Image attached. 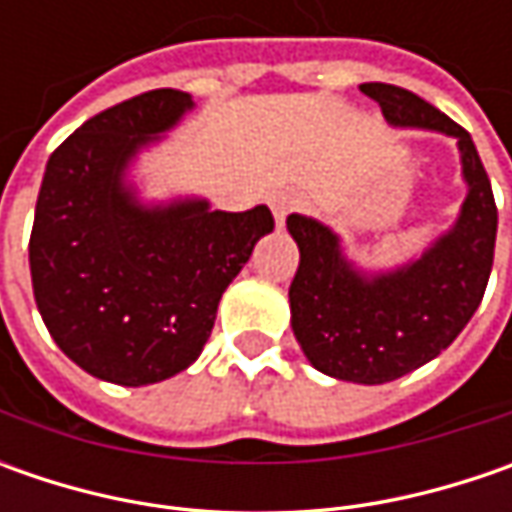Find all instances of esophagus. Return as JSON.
<instances>
[{
	"label": "esophagus",
	"mask_w": 512,
	"mask_h": 512,
	"mask_svg": "<svg viewBox=\"0 0 512 512\" xmlns=\"http://www.w3.org/2000/svg\"><path fill=\"white\" fill-rule=\"evenodd\" d=\"M296 210V199L287 196V193H279L273 196V216H276V230H285V219Z\"/></svg>",
	"instance_id": "obj_1"
}]
</instances>
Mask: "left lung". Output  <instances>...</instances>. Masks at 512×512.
Here are the masks:
<instances>
[{
	"mask_svg": "<svg viewBox=\"0 0 512 512\" xmlns=\"http://www.w3.org/2000/svg\"><path fill=\"white\" fill-rule=\"evenodd\" d=\"M387 125L456 139L467 185L459 219L419 259L367 273L347 259L342 236L319 219L290 213L299 245L290 285V327L319 373L353 384H384L447 350L482 305L493 267L499 213L470 133L410 90L367 82Z\"/></svg>",
	"mask_w": 512,
	"mask_h": 512,
	"instance_id": "8db88e82",
	"label": "left lung"
}]
</instances>
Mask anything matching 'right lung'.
Instances as JSON below:
<instances>
[{
    "mask_svg": "<svg viewBox=\"0 0 512 512\" xmlns=\"http://www.w3.org/2000/svg\"><path fill=\"white\" fill-rule=\"evenodd\" d=\"M190 110L185 90H148L73 130L45 168L28 247L33 296L59 350L102 382L142 387L187 370L222 293L273 230L267 205L142 202L130 165Z\"/></svg>",
    "mask_w": 512,
    "mask_h": 512,
    "instance_id": "add662e5",
    "label": "right lung"
}]
</instances>
